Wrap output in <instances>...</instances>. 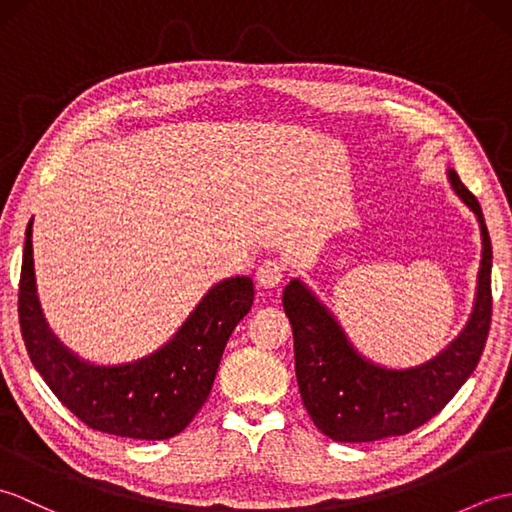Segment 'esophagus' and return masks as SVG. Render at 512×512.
<instances>
[{
	"mask_svg": "<svg viewBox=\"0 0 512 512\" xmlns=\"http://www.w3.org/2000/svg\"><path fill=\"white\" fill-rule=\"evenodd\" d=\"M284 273V266L275 262V259H268V262L257 268V284L262 288H277L281 284V279H284Z\"/></svg>",
	"mask_w": 512,
	"mask_h": 512,
	"instance_id": "1",
	"label": "esophagus"
}]
</instances>
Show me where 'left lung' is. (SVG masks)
<instances>
[{"mask_svg":"<svg viewBox=\"0 0 512 512\" xmlns=\"http://www.w3.org/2000/svg\"><path fill=\"white\" fill-rule=\"evenodd\" d=\"M447 173L453 191L480 222L484 248L471 319L438 356L407 369L376 365L354 350L339 321L303 281L292 279L284 290L303 407L334 442H374L418 429L444 409L480 363L493 314V248L480 202L455 169Z\"/></svg>","mask_w":512,"mask_h":512,"instance_id":"obj_1","label":"left lung"}]
</instances>
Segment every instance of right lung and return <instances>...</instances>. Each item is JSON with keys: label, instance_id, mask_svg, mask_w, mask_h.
<instances>
[{"label": "right lung", "instance_id": "right-lung-1", "mask_svg": "<svg viewBox=\"0 0 512 512\" xmlns=\"http://www.w3.org/2000/svg\"><path fill=\"white\" fill-rule=\"evenodd\" d=\"M253 299V279H224L154 354L125 365H94L72 354L43 319L32 262V220L26 228L19 277L21 336L52 394L96 431L134 440L178 436L209 398L228 336Z\"/></svg>", "mask_w": 512, "mask_h": 512}]
</instances>
